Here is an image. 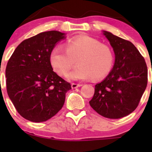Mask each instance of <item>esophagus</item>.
Masks as SVG:
<instances>
[{"instance_id": "obj_1", "label": "esophagus", "mask_w": 152, "mask_h": 152, "mask_svg": "<svg viewBox=\"0 0 152 152\" xmlns=\"http://www.w3.org/2000/svg\"><path fill=\"white\" fill-rule=\"evenodd\" d=\"M82 84H76V83H73L71 85V87L72 88L74 89V88H76V87H82Z\"/></svg>"}]
</instances>
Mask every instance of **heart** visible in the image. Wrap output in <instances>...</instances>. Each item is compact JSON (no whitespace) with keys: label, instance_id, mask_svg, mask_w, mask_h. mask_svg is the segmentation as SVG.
Segmentation results:
<instances>
[{"label":"heart","instance_id":"1","mask_svg":"<svg viewBox=\"0 0 152 152\" xmlns=\"http://www.w3.org/2000/svg\"><path fill=\"white\" fill-rule=\"evenodd\" d=\"M76 62V66L67 74L71 80H93L104 79L113 66L114 56L108 45L89 36H79L69 39L65 48L56 45L50 53V62L53 70L65 76Z\"/></svg>","mask_w":152,"mask_h":152}]
</instances>
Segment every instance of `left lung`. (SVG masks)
I'll list each match as a JSON object with an SVG mask.
<instances>
[{"mask_svg":"<svg viewBox=\"0 0 152 152\" xmlns=\"http://www.w3.org/2000/svg\"><path fill=\"white\" fill-rule=\"evenodd\" d=\"M113 47L115 64L104 80L95 85L90 105L99 115L118 119L132 113L139 104L148 82L143 56L131 42L104 31Z\"/></svg>","mask_w":152,"mask_h":152,"instance_id":"8db88e82","label":"left lung"}]
</instances>
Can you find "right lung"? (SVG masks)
Segmentation results:
<instances>
[{
	"instance_id": "obj_1",
	"label": "right lung",
	"mask_w": 152,
	"mask_h": 152,
	"mask_svg": "<svg viewBox=\"0 0 152 152\" xmlns=\"http://www.w3.org/2000/svg\"><path fill=\"white\" fill-rule=\"evenodd\" d=\"M65 34L39 33L23 41L13 52L6 68L7 90L18 113L32 122H43L63 107L69 82L53 70L50 53Z\"/></svg>"
}]
</instances>
